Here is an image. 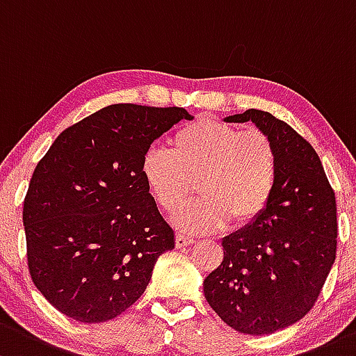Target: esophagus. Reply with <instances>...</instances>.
<instances>
[{
  "instance_id": "esophagus-1",
  "label": "esophagus",
  "mask_w": 356,
  "mask_h": 356,
  "mask_svg": "<svg viewBox=\"0 0 356 356\" xmlns=\"http://www.w3.org/2000/svg\"><path fill=\"white\" fill-rule=\"evenodd\" d=\"M194 242L193 237H189V235L186 234H177L175 235V245L179 247V249H182V247H188Z\"/></svg>"
}]
</instances>
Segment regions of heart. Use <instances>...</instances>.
Instances as JSON below:
<instances>
[{"instance_id": "heart-1", "label": "heart", "mask_w": 356, "mask_h": 356, "mask_svg": "<svg viewBox=\"0 0 356 356\" xmlns=\"http://www.w3.org/2000/svg\"><path fill=\"white\" fill-rule=\"evenodd\" d=\"M141 159V177L163 211H175L194 193L200 200L174 216L179 228L213 232L228 222L242 227L261 216L280 172L278 152L266 133L213 119H196Z\"/></svg>"}]
</instances>
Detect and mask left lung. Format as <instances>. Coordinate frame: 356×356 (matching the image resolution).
I'll list each match as a JSON object with an SVG mask.
<instances>
[{
  "mask_svg": "<svg viewBox=\"0 0 356 356\" xmlns=\"http://www.w3.org/2000/svg\"><path fill=\"white\" fill-rule=\"evenodd\" d=\"M225 121H252L266 133L280 172L261 216L222 241L223 261L204 280V297L235 331L271 334L310 312L326 283L338 245L334 191L316 149L285 121L257 109Z\"/></svg>",
  "mask_w": 356,
  "mask_h": 356,
  "instance_id": "1",
  "label": "left lung"
}]
</instances>
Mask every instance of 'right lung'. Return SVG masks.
Wrapping results in <instances>:
<instances>
[{
  "label": "right lung",
  "instance_id": "right-lung-1",
  "mask_svg": "<svg viewBox=\"0 0 356 356\" xmlns=\"http://www.w3.org/2000/svg\"><path fill=\"white\" fill-rule=\"evenodd\" d=\"M182 107L114 104L59 134L24 201L27 263L52 307L80 323L119 316L147 290L160 254L175 245L141 177L149 145Z\"/></svg>",
  "mask_w": 356,
  "mask_h": 356
}]
</instances>
